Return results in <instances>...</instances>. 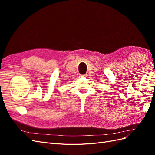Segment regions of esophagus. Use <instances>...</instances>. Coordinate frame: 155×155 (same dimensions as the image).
Returning <instances> with one entry per match:
<instances>
[{"label":"esophagus","mask_w":155,"mask_h":155,"mask_svg":"<svg viewBox=\"0 0 155 155\" xmlns=\"http://www.w3.org/2000/svg\"><path fill=\"white\" fill-rule=\"evenodd\" d=\"M87 74H83V75H80L81 78H87Z\"/></svg>","instance_id":"34e87169"}]
</instances>
